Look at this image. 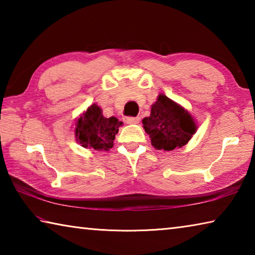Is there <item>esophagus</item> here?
Returning <instances> with one entry per match:
<instances>
[{
	"label": "esophagus",
	"mask_w": 255,
	"mask_h": 255,
	"mask_svg": "<svg viewBox=\"0 0 255 255\" xmlns=\"http://www.w3.org/2000/svg\"><path fill=\"white\" fill-rule=\"evenodd\" d=\"M125 122H126V124H138L140 122V118L139 117H127V118H125Z\"/></svg>",
	"instance_id": "obj_1"
}]
</instances>
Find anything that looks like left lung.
I'll return each mask as SVG.
<instances>
[{
  "label": "left lung",
  "mask_w": 255,
  "mask_h": 255,
  "mask_svg": "<svg viewBox=\"0 0 255 255\" xmlns=\"http://www.w3.org/2000/svg\"><path fill=\"white\" fill-rule=\"evenodd\" d=\"M143 127L156 149L173 150L182 147L197 131V125L188 110L159 94L150 116L143 119Z\"/></svg>",
  "instance_id": "1"
}]
</instances>
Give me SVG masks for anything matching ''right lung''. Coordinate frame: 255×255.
<instances>
[{"instance_id":"add662e5","label":"right lung","mask_w":255,"mask_h":255,"mask_svg":"<svg viewBox=\"0 0 255 255\" xmlns=\"http://www.w3.org/2000/svg\"><path fill=\"white\" fill-rule=\"evenodd\" d=\"M123 123L116 117H103L101 108L96 103L88 108L75 124L76 140L83 147L109 150L114 146L116 133Z\"/></svg>"}]
</instances>
